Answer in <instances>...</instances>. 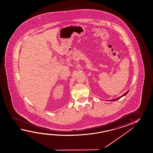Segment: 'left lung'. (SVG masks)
<instances>
[{"label": "left lung", "mask_w": 153, "mask_h": 153, "mask_svg": "<svg viewBox=\"0 0 153 153\" xmlns=\"http://www.w3.org/2000/svg\"><path fill=\"white\" fill-rule=\"evenodd\" d=\"M128 91H129V90H128V91L127 92H126V93H125V94H124V95H122V96H121V97H119V98H117V99H115V100H111V101H115V100H119V99H120V98H121V97H123V96H125V95H126V94H128Z\"/></svg>", "instance_id": "left-lung-1"}]
</instances>
